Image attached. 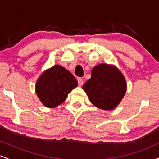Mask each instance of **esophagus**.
I'll return each mask as SVG.
<instances>
[{"label":"esophagus","mask_w":159,"mask_h":159,"mask_svg":"<svg viewBox=\"0 0 159 159\" xmlns=\"http://www.w3.org/2000/svg\"><path fill=\"white\" fill-rule=\"evenodd\" d=\"M78 85L79 86H82L83 85V84H84V81H83V79H82L81 78H78Z\"/></svg>","instance_id":"34e87169"}]
</instances>
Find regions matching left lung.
I'll return each instance as SVG.
<instances>
[{"label":"left lung","instance_id":"obj_1","mask_svg":"<svg viewBox=\"0 0 159 159\" xmlns=\"http://www.w3.org/2000/svg\"><path fill=\"white\" fill-rule=\"evenodd\" d=\"M127 85L122 72L113 65L98 64L91 71V78L83 90L90 102L103 110H113L119 105L126 92Z\"/></svg>","mask_w":159,"mask_h":159}]
</instances>
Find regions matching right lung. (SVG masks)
Here are the masks:
<instances>
[{
    "instance_id": "right-lung-1",
    "label": "right lung",
    "mask_w": 159,
    "mask_h": 159,
    "mask_svg": "<svg viewBox=\"0 0 159 159\" xmlns=\"http://www.w3.org/2000/svg\"><path fill=\"white\" fill-rule=\"evenodd\" d=\"M77 86V80L70 72L61 66L55 65L45 70L38 78L36 93L45 107H55L63 103Z\"/></svg>"
}]
</instances>
